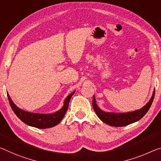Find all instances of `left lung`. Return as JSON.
I'll return each mask as SVG.
<instances>
[{
	"label": "left lung",
	"instance_id": "1",
	"mask_svg": "<svg viewBox=\"0 0 161 161\" xmlns=\"http://www.w3.org/2000/svg\"><path fill=\"white\" fill-rule=\"evenodd\" d=\"M154 96L155 90L150 100L145 105L139 109L129 113H110V112L104 111L96 104V99L94 95H93L92 105L97 115L104 123L113 127H123L140 120L148 111L153 101Z\"/></svg>",
	"mask_w": 161,
	"mask_h": 161
}]
</instances>
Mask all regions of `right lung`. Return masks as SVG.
Here are the masks:
<instances>
[{
  "label": "right lung",
  "instance_id": "obj_1",
  "mask_svg": "<svg viewBox=\"0 0 161 161\" xmlns=\"http://www.w3.org/2000/svg\"><path fill=\"white\" fill-rule=\"evenodd\" d=\"M75 92V91H74L73 92L69 94L67 97L65 98L64 101V105L62 108L58 109V111L55 112V113L50 114L34 113L25 111L24 109L18 108L16 104H14V102H13L11 98L10 97V95L8 92L7 95L12 109L14 110V113L16 114V116L22 122H24L25 124L29 126L34 127L39 129H46L57 125L62 121V119L64 117L67 111L69 103L71 96L73 95Z\"/></svg>",
  "mask_w": 161,
  "mask_h": 161
}]
</instances>
